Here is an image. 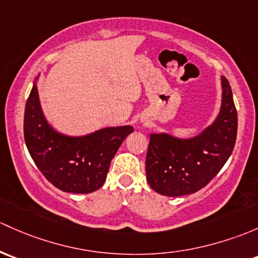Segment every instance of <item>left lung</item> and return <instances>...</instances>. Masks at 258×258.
<instances>
[{
  "mask_svg": "<svg viewBox=\"0 0 258 258\" xmlns=\"http://www.w3.org/2000/svg\"><path fill=\"white\" fill-rule=\"evenodd\" d=\"M237 111L231 86L222 78L221 111L215 122L199 136L178 140L169 135H151L146 156L150 186L167 197L200 190L219 172L235 147Z\"/></svg>",
  "mask_w": 258,
  "mask_h": 258,
  "instance_id": "left-lung-1",
  "label": "left lung"
}]
</instances>
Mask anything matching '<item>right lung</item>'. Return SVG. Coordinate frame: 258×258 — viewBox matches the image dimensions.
Listing matches in <instances>:
<instances>
[{
	"label": "right lung",
	"instance_id": "add662e5",
	"mask_svg": "<svg viewBox=\"0 0 258 258\" xmlns=\"http://www.w3.org/2000/svg\"><path fill=\"white\" fill-rule=\"evenodd\" d=\"M24 141L32 159L48 180L68 193L101 188L111 159L134 127H108L84 137L58 134L44 118L34 83L24 110Z\"/></svg>",
	"mask_w": 258,
	"mask_h": 258
}]
</instances>
